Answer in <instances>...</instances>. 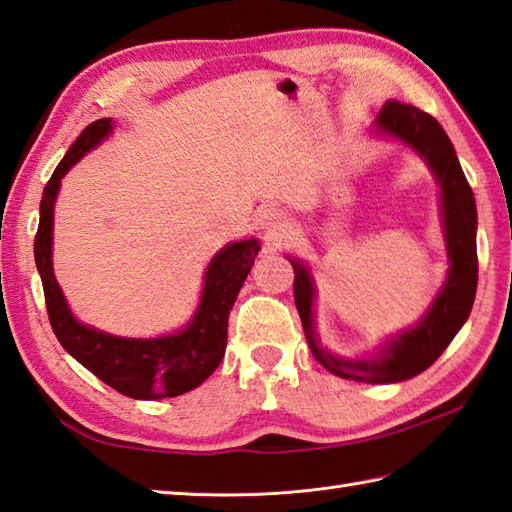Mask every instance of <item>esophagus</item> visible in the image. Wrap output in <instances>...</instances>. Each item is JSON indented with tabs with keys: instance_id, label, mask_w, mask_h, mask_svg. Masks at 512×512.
Returning a JSON list of instances; mask_svg holds the SVG:
<instances>
[{
	"instance_id": "1",
	"label": "esophagus",
	"mask_w": 512,
	"mask_h": 512,
	"mask_svg": "<svg viewBox=\"0 0 512 512\" xmlns=\"http://www.w3.org/2000/svg\"><path fill=\"white\" fill-rule=\"evenodd\" d=\"M288 226V220L284 213H279L277 209H262L259 211V228H264L266 233H279Z\"/></svg>"
}]
</instances>
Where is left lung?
I'll return each instance as SVG.
<instances>
[{"label": "left lung", "mask_w": 512, "mask_h": 512, "mask_svg": "<svg viewBox=\"0 0 512 512\" xmlns=\"http://www.w3.org/2000/svg\"><path fill=\"white\" fill-rule=\"evenodd\" d=\"M374 132L380 138H396L416 151L440 184V213L444 239H447L449 273L436 299L416 325L380 343L374 352L354 358L336 356L321 345L314 330L317 286L310 268L299 257H288V262L295 268V303L314 358L339 378L389 385L418 376L436 363L469 319L477 290V209L451 140L436 118L420 112L418 107L389 99L376 116Z\"/></svg>", "instance_id": "obj_1"}]
</instances>
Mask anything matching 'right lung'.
<instances>
[{
  "mask_svg": "<svg viewBox=\"0 0 512 512\" xmlns=\"http://www.w3.org/2000/svg\"><path fill=\"white\" fill-rule=\"evenodd\" d=\"M112 129V118H99L90 123L54 169L39 206L35 264L46 295L50 325L65 352L123 396L136 400L173 398L200 387L222 363L228 314L250 273V266L255 264L259 239H242L217 250L206 266L198 308L191 321L178 332L154 336V339H129L81 323L72 314L52 270L54 202L61 189V178L88 151L99 147L112 134Z\"/></svg>",
  "mask_w": 512,
  "mask_h": 512,
  "instance_id": "right-lung-1",
  "label": "right lung"
}]
</instances>
